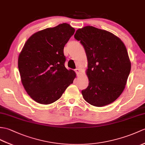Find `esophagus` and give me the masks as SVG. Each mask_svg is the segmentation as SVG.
<instances>
[{"instance_id": "1", "label": "esophagus", "mask_w": 145, "mask_h": 145, "mask_svg": "<svg viewBox=\"0 0 145 145\" xmlns=\"http://www.w3.org/2000/svg\"><path fill=\"white\" fill-rule=\"evenodd\" d=\"M75 72H76V73L77 76H79V75H80V70H79L78 69H75Z\"/></svg>"}]
</instances>
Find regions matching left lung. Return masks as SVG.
Instances as JSON below:
<instances>
[{"mask_svg":"<svg viewBox=\"0 0 145 145\" xmlns=\"http://www.w3.org/2000/svg\"><path fill=\"white\" fill-rule=\"evenodd\" d=\"M74 38L83 45L88 59L89 83L82 91L84 99L96 107L113 103L123 92L131 70L125 44L112 33L91 26L78 29Z\"/></svg>","mask_w":145,"mask_h":145,"instance_id":"obj_1","label":"left lung"}]
</instances>
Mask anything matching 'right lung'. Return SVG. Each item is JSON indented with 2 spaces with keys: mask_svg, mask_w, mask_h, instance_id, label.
<instances>
[{
  "mask_svg": "<svg viewBox=\"0 0 145 145\" xmlns=\"http://www.w3.org/2000/svg\"><path fill=\"white\" fill-rule=\"evenodd\" d=\"M75 33L67 23L36 32L20 52L18 66L26 91L36 102L49 104L62 96L76 77L64 65L63 48Z\"/></svg>",
  "mask_w": 145,
  "mask_h": 145,
  "instance_id": "add662e5",
  "label": "right lung"
}]
</instances>
